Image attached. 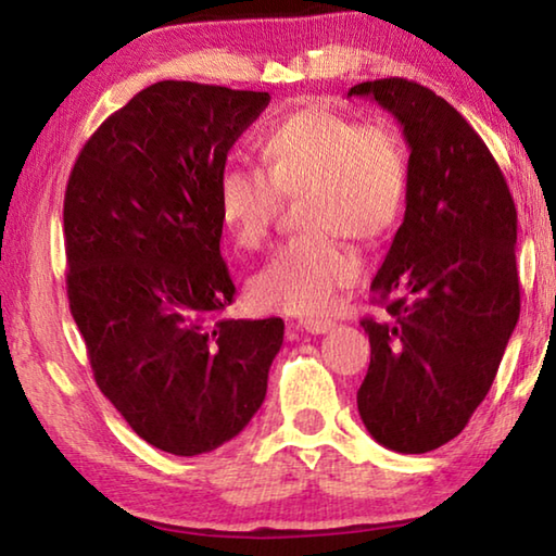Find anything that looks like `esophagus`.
Instances as JSON below:
<instances>
[{"label":"esophagus","instance_id":"34e87169","mask_svg":"<svg viewBox=\"0 0 556 556\" xmlns=\"http://www.w3.org/2000/svg\"><path fill=\"white\" fill-rule=\"evenodd\" d=\"M336 324L333 321H328V318H306V321H301L299 324V328L301 331H306V333H328L331 331Z\"/></svg>","mask_w":556,"mask_h":556}]
</instances>
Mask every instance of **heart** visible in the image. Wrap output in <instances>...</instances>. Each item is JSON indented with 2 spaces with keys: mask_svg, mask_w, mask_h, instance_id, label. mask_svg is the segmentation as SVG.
Here are the masks:
<instances>
[{
  "mask_svg": "<svg viewBox=\"0 0 556 556\" xmlns=\"http://www.w3.org/2000/svg\"><path fill=\"white\" fill-rule=\"evenodd\" d=\"M262 168L228 166L218 176V213L242 250H260L285 199H301L306 228L250 277L248 294L265 312L318 316L361 277V257L343 235L378 240L407 201L409 159L388 122H357L324 105L277 119L257 139Z\"/></svg>",
  "mask_w": 556,
  "mask_h": 556,
  "instance_id": "b5f03b06",
  "label": "heart"
}]
</instances>
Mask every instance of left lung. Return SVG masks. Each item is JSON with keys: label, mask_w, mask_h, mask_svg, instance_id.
I'll use <instances>...</instances> for the list:
<instances>
[{"label": "left lung", "mask_w": 556, "mask_h": 556, "mask_svg": "<svg viewBox=\"0 0 556 556\" xmlns=\"http://www.w3.org/2000/svg\"><path fill=\"white\" fill-rule=\"evenodd\" d=\"M392 112L409 144L407 211L372 279L390 318H363L370 368L357 412L378 444L427 454L485 400L520 318L517 211L476 129L404 78L353 86Z\"/></svg>", "instance_id": "left-lung-1"}]
</instances>
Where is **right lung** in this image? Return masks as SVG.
I'll use <instances>...</instances> for the list:
<instances>
[{"instance_id":"add662e5","label":"right lung","mask_w":556,"mask_h":556,"mask_svg":"<svg viewBox=\"0 0 556 556\" xmlns=\"http://www.w3.org/2000/svg\"><path fill=\"white\" fill-rule=\"evenodd\" d=\"M269 92L162 80L98 127L63 201L71 314L98 388L147 444L199 456L267 394L281 318H218V176Z\"/></svg>"}]
</instances>
